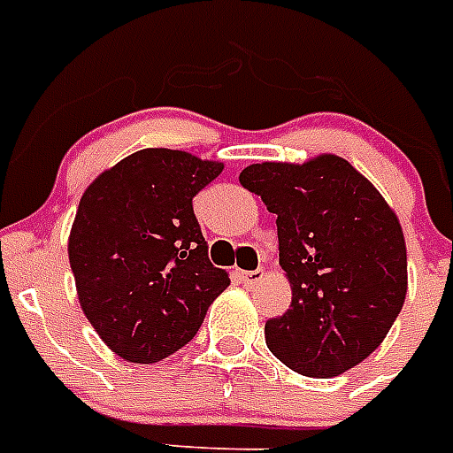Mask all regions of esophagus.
Wrapping results in <instances>:
<instances>
[{
  "label": "esophagus",
  "mask_w": 453,
  "mask_h": 453,
  "mask_svg": "<svg viewBox=\"0 0 453 453\" xmlns=\"http://www.w3.org/2000/svg\"><path fill=\"white\" fill-rule=\"evenodd\" d=\"M239 276H242V280H244L246 285H256L257 280H262V269H253V272H242Z\"/></svg>",
  "instance_id": "obj_1"
}]
</instances>
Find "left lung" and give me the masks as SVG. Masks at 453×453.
<instances>
[{
  "label": "left lung",
  "mask_w": 453,
  "mask_h": 453,
  "mask_svg": "<svg viewBox=\"0 0 453 453\" xmlns=\"http://www.w3.org/2000/svg\"><path fill=\"white\" fill-rule=\"evenodd\" d=\"M239 181L279 227V262L292 303L265 325L267 348L309 378L362 364L391 329L408 292L401 223L345 158L256 163Z\"/></svg>",
  "instance_id": "obj_1"
}]
</instances>
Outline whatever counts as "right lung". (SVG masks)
I'll list each match as a JSON object with an SVG mask.
<instances>
[{
    "mask_svg": "<svg viewBox=\"0 0 453 453\" xmlns=\"http://www.w3.org/2000/svg\"><path fill=\"white\" fill-rule=\"evenodd\" d=\"M220 170L186 151L140 150L80 200L68 237L80 306L121 359L154 364L184 348L230 285L193 211Z\"/></svg>",
    "mask_w": 453,
    "mask_h": 453,
    "instance_id": "1",
    "label": "right lung"
}]
</instances>
